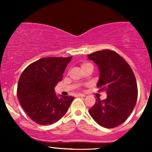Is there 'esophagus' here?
<instances>
[{
  "label": "esophagus",
  "instance_id": "1",
  "mask_svg": "<svg viewBox=\"0 0 152 152\" xmlns=\"http://www.w3.org/2000/svg\"><path fill=\"white\" fill-rule=\"evenodd\" d=\"M86 95L84 94H82V93H78L77 95V97H85Z\"/></svg>",
  "mask_w": 152,
  "mask_h": 152
}]
</instances>
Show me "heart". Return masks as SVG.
Wrapping results in <instances>:
<instances>
[{
    "label": "heart",
    "mask_w": 152,
    "mask_h": 152,
    "mask_svg": "<svg viewBox=\"0 0 152 152\" xmlns=\"http://www.w3.org/2000/svg\"><path fill=\"white\" fill-rule=\"evenodd\" d=\"M89 64H88V63H82V64H81V67H82V68H84V66H86L87 65H89Z\"/></svg>",
    "instance_id": "b5f03b06"
}]
</instances>
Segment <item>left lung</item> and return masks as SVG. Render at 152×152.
Segmentation results:
<instances>
[{
    "instance_id": "obj_1",
    "label": "left lung",
    "mask_w": 152,
    "mask_h": 152,
    "mask_svg": "<svg viewBox=\"0 0 152 152\" xmlns=\"http://www.w3.org/2000/svg\"><path fill=\"white\" fill-rule=\"evenodd\" d=\"M88 58L99 68L97 86L107 94L103 100L97 97L89 113L103 127H116L127 119L136 106L138 87L134 72L127 62L113 50L95 52L88 55Z\"/></svg>"
}]
</instances>
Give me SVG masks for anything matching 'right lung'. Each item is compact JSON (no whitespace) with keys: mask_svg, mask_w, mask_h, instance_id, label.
Listing matches in <instances>:
<instances>
[{"mask_svg":"<svg viewBox=\"0 0 152 152\" xmlns=\"http://www.w3.org/2000/svg\"><path fill=\"white\" fill-rule=\"evenodd\" d=\"M72 57H45L30 64L20 75L17 97L30 119L41 125L55 123L67 112L75 99L59 97L55 87L61 82Z\"/></svg>","mask_w":152,"mask_h":152,"instance_id":"obj_1","label":"right lung"}]
</instances>
